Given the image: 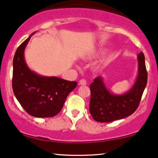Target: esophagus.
<instances>
[{
    "label": "esophagus",
    "mask_w": 158,
    "mask_h": 158,
    "mask_svg": "<svg viewBox=\"0 0 158 158\" xmlns=\"http://www.w3.org/2000/svg\"><path fill=\"white\" fill-rule=\"evenodd\" d=\"M79 85H87V81H86L85 79H81L79 81Z\"/></svg>",
    "instance_id": "esophagus-1"
}]
</instances>
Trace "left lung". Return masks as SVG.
<instances>
[{"label":"left lung","mask_w":158,"mask_h":158,"mask_svg":"<svg viewBox=\"0 0 158 158\" xmlns=\"http://www.w3.org/2000/svg\"><path fill=\"white\" fill-rule=\"evenodd\" d=\"M138 74L128 91L114 94L107 88L103 77L95 78L91 84L89 112L99 123H110L124 119L136 110L147 83L145 57L142 52L138 55Z\"/></svg>","instance_id":"1"}]
</instances>
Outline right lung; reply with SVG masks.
Instances as JSON below:
<instances>
[{
    "instance_id": "obj_1",
    "label": "right lung",
    "mask_w": 158,
    "mask_h": 158,
    "mask_svg": "<svg viewBox=\"0 0 158 158\" xmlns=\"http://www.w3.org/2000/svg\"><path fill=\"white\" fill-rule=\"evenodd\" d=\"M19 45L13 59L12 88L16 98L30 115L52 117L63 109L68 95L77 81L57 77L40 75L30 69L25 60V49L31 37Z\"/></svg>"
}]
</instances>
